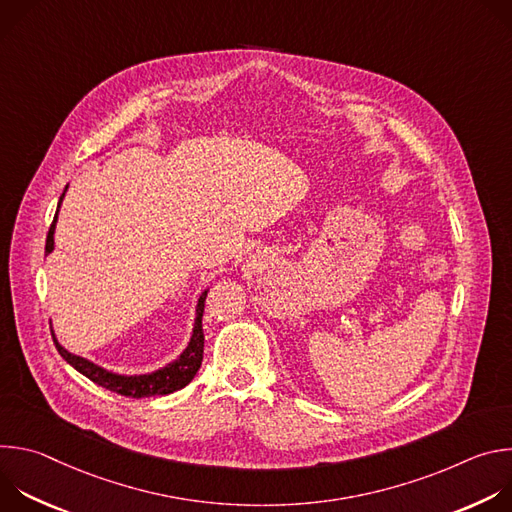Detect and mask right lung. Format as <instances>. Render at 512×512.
<instances>
[{
	"label": "right lung",
	"mask_w": 512,
	"mask_h": 512,
	"mask_svg": "<svg viewBox=\"0 0 512 512\" xmlns=\"http://www.w3.org/2000/svg\"><path fill=\"white\" fill-rule=\"evenodd\" d=\"M64 198V192L60 196V202ZM58 202V208H60ZM58 208H56V216H58ZM56 216L50 225L48 237H46V253H50L54 249V227H56ZM204 302H206V291L200 296L198 306H196V322H194V332L190 338V344L186 346V350L180 354L178 360L170 362L168 367L150 373V375H137V377H127V375H115L109 373L97 364L89 362L87 358H81L77 354H70L68 350H64L58 340L54 338V344L60 352V356L75 367L81 375H85L87 379H91L93 383L101 385L103 389H109L117 395L123 397H133V399H141V397H152V395H170L182 387H186L194 375L198 373L200 364H202V354H204V332H202V314H204Z\"/></svg>",
	"instance_id": "obj_1"
}]
</instances>
